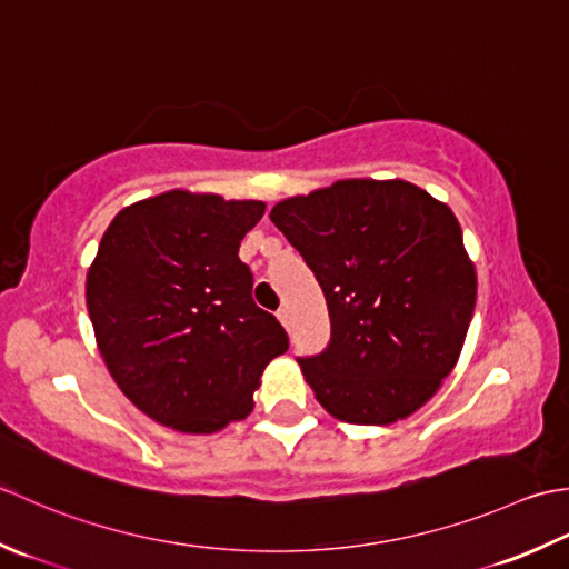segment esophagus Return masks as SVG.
I'll return each mask as SVG.
<instances>
[{"label": "esophagus", "instance_id": "34e87169", "mask_svg": "<svg viewBox=\"0 0 569 569\" xmlns=\"http://www.w3.org/2000/svg\"><path fill=\"white\" fill-rule=\"evenodd\" d=\"M277 319H280V321L284 323V327H289V309H287V307L277 309Z\"/></svg>", "mask_w": 569, "mask_h": 569}]
</instances>
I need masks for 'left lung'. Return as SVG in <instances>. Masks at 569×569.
<instances>
[{
    "mask_svg": "<svg viewBox=\"0 0 569 569\" xmlns=\"http://www.w3.org/2000/svg\"><path fill=\"white\" fill-rule=\"evenodd\" d=\"M270 218L327 297V349L297 358L317 400L353 425L422 408L455 368L477 305L455 213L408 181L346 179Z\"/></svg>",
    "mask_w": 569,
    "mask_h": 569,
    "instance_id": "left-lung-1",
    "label": "left lung"
}]
</instances>
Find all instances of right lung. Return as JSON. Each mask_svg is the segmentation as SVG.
<instances>
[{
  "mask_svg": "<svg viewBox=\"0 0 569 569\" xmlns=\"http://www.w3.org/2000/svg\"><path fill=\"white\" fill-rule=\"evenodd\" d=\"M262 213V201L167 191L124 208L100 240L86 282L98 349L124 396L173 430L242 420L289 349L238 258Z\"/></svg>",
  "mask_w": 569,
  "mask_h": 569,
  "instance_id": "obj_1",
  "label": "right lung"
}]
</instances>
